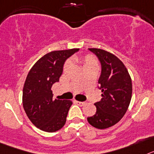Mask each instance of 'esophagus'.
<instances>
[{"instance_id":"34e87169","label":"esophagus","mask_w":154,"mask_h":154,"mask_svg":"<svg viewBox=\"0 0 154 154\" xmlns=\"http://www.w3.org/2000/svg\"><path fill=\"white\" fill-rule=\"evenodd\" d=\"M75 103L76 104H77L78 105H80V106H84V105L86 104L85 101H75Z\"/></svg>"}]
</instances>
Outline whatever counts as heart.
I'll return each mask as SVG.
<instances>
[{"label": "heart", "mask_w": 154, "mask_h": 154, "mask_svg": "<svg viewBox=\"0 0 154 154\" xmlns=\"http://www.w3.org/2000/svg\"><path fill=\"white\" fill-rule=\"evenodd\" d=\"M77 61L78 63H81L83 69H85V68L87 67H90V66H97V60L92 55H87V56H85L83 58H77ZM69 66H70V63H69V62H67L65 64L64 69L65 70L68 69Z\"/></svg>", "instance_id": "1"}]
</instances>
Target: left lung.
<instances>
[{"mask_svg":"<svg viewBox=\"0 0 154 154\" xmlns=\"http://www.w3.org/2000/svg\"><path fill=\"white\" fill-rule=\"evenodd\" d=\"M101 63L98 79L102 98L94 103L96 113L88 118V122L97 129H104L116 125L125 114L130 104L132 80L123 63L112 53L101 49H88Z\"/></svg>","mask_w":154,"mask_h":154,"instance_id":"8db88e82","label":"left lung"}]
</instances>
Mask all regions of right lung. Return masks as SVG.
I'll return each mask as SVG.
<instances>
[{
    "label": "right lung",
    "mask_w": 154,
    "mask_h": 154,
    "mask_svg": "<svg viewBox=\"0 0 154 154\" xmlns=\"http://www.w3.org/2000/svg\"><path fill=\"white\" fill-rule=\"evenodd\" d=\"M79 49L53 51L40 58L25 80L22 94L25 112L37 128L48 133L60 129L73 102L53 99L51 88L62 75L65 61Z\"/></svg>",
    "instance_id": "1"
}]
</instances>
